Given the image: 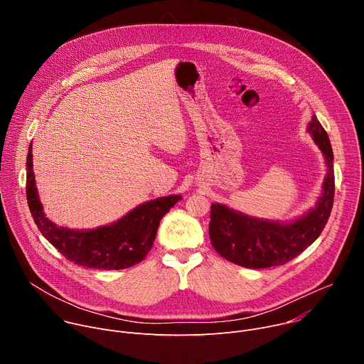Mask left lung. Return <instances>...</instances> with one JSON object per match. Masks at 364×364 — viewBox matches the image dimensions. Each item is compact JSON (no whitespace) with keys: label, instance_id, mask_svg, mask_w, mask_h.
Instances as JSON below:
<instances>
[{"label":"left lung","instance_id":"8db88e82","mask_svg":"<svg viewBox=\"0 0 364 364\" xmlns=\"http://www.w3.org/2000/svg\"><path fill=\"white\" fill-rule=\"evenodd\" d=\"M308 132L324 154L327 176L314 209L292 223H278L246 216L219 203L212 204L209 235L216 252L228 261L252 269L284 265L304 252L323 232L334 201L333 148L316 115Z\"/></svg>","mask_w":364,"mask_h":364}]
</instances>
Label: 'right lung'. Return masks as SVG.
Returning a JSON list of instances; mask_svg holds the SVG:
<instances>
[{"label":"right lung","instance_id":"add662e5","mask_svg":"<svg viewBox=\"0 0 364 364\" xmlns=\"http://www.w3.org/2000/svg\"><path fill=\"white\" fill-rule=\"evenodd\" d=\"M33 145L27 154L26 193L31 216L41 235L66 259L76 265L93 269H125L139 264L151 250L164 215L181 200V196L160 197L139 204L118 222L92 230L59 228L43 212L34 173Z\"/></svg>","mask_w":364,"mask_h":364}]
</instances>
